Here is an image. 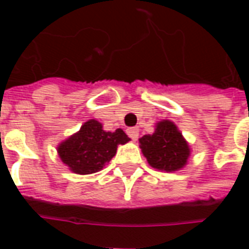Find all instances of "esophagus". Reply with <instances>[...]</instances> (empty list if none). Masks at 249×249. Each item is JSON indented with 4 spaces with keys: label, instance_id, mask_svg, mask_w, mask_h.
Wrapping results in <instances>:
<instances>
[{
    "label": "esophagus",
    "instance_id": "34e87169",
    "mask_svg": "<svg viewBox=\"0 0 249 249\" xmlns=\"http://www.w3.org/2000/svg\"><path fill=\"white\" fill-rule=\"evenodd\" d=\"M126 133H128V136H129L133 141H136L139 139V128H128V129H126Z\"/></svg>",
    "mask_w": 249,
    "mask_h": 249
}]
</instances>
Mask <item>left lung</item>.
I'll list each match as a JSON object with an SVG mask.
<instances>
[{
	"mask_svg": "<svg viewBox=\"0 0 249 249\" xmlns=\"http://www.w3.org/2000/svg\"><path fill=\"white\" fill-rule=\"evenodd\" d=\"M139 141L146 161L159 171H178L185 167L191 155L188 142L178 126L169 120L157 123L155 133L142 136Z\"/></svg>",
	"mask_w": 249,
	"mask_h": 249,
	"instance_id": "8db88e82",
	"label": "left lung"
}]
</instances>
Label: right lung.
I'll return each instance as SVG.
<instances>
[{
    "instance_id": "add662e5",
    "label": "right lung",
    "mask_w": 249,
    "mask_h": 249,
    "mask_svg": "<svg viewBox=\"0 0 249 249\" xmlns=\"http://www.w3.org/2000/svg\"><path fill=\"white\" fill-rule=\"evenodd\" d=\"M129 140L123 129L105 132L97 120H88L77 133L62 141L57 152L71 172L90 175L101 171L116 155L117 146Z\"/></svg>"
}]
</instances>
